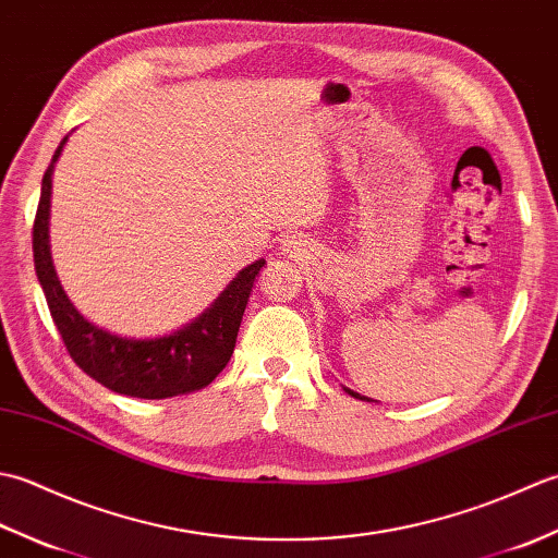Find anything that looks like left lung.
<instances>
[{
	"mask_svg": "<svg viewBox=\"0 0 558 558\" xmlns=\"http://www.w3.org/2000/svg\"><path fill=\"white\" fill-rule=\"evenodd\" d=\"M345 390H348V393H350V396H352V398H360V400H366V398H362V396H360V393H352V390H350V388H345Z\"/></svg>",
	"mask_w": 558,
	"mask_h": 558,
	"instance_id": "1",
	"label": "left lung"
}]
</instances>
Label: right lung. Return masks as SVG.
Wrapping results in <instances>:
<instances>
[{"mask_svg":"<svg viewBox=\"0 0 558 558\" xmlns=\"http://www.w3.org/2000/svg\"><path fill=\"white\" fill-rule=\"evenodd\" d=\"M64 144L66 138L54 150L50 168L43 177L40 204L33 220V260L52 322L64 340L69 357L76 362L78 369L96 378L105 388L132 398L160 400L208 386L232 357L248 294H252L254 280L258 270L266 266V260L260 258L256 264L246 266L230 282L228 290L213 302L210 310L172 336L132 340L93 326L76 312V306L69 302L62 286H59L50 256V236H47L52 168Z\"/></svg>","mask_w":558,"mask_h":558,"instance_id":"right-lung-1","label":"right lung"}]
</instances>
